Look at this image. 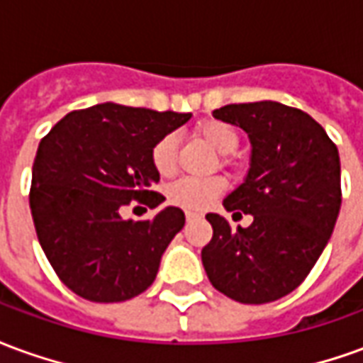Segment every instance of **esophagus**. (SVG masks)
Returning <instances> with one entry per match:
<instances>
[{"instance_id":"obj_1","label":"esophagus","mask_w":363,"mask_h":363,"mask_svg":"<svg viewBox=\"0 0 363 363\" xmlns=\"http://www.w3.org/2000/svg\"><path fill=\"white\" fill-rule=\"evenodd\" d=\"M198 218H202V213H198V212H186V220H189V221L198 220Z\"/></svg>"}]
</instances>
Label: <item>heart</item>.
<instances>
[{"label": "heart", "mask_w": 363, "mask_h": 363, "mask_svg": "<svg viewBox=\"0 0 363 363\" xmlns=\"http://www.w3.org/2000/svg\"><path fill=\"white\" fill-rule=\"evenodd\" d=\"M198 135L221 155L233 153L239 145V135L235 130L220 120H210V122L200 124ZM151 161H153L155 171L163 177H171L177 171V138L173 134L163 135L153 145ZM223 189H225V181L220 177H212V179L186 177V179L173 182L167 190V196L173 204L186 208V210H204L213 198L220 196Z\"/></svg>", "instance_id": "heart-1"}]
</instances>
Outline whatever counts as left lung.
Returning a JSON list of instances; mask_svg holds the SVG:
<instances>
[{"mask_svg": "<svg viewBox=\"0 0 363 363\" xmlns=\"http://www.w3.org/2000/svg\"><path fill=\"white\" fill-rule=\"evenodd\" d=\"M213 118L249 135V171L223 206L251 213L252 223L233 229L223 216L208 213L213 237L202 264L221 294L270 303L307 278L333 235L342 202L338 150L307 112L274 101L228 104Z\"/></svg>", "mask_w": 363, "mask_h": 363, "instance_id": "left-lung-1", "label": "left lung"}]
</instances>
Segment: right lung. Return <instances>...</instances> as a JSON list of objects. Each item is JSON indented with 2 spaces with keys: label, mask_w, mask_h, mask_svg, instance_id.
I'll return each mask as SVG.
<instances>
[{
  "label": "right lung",
  "mask_w": 363,
  "mask_h": 363,
  "mask_svg": "<svg viewBox=\"0 0 363 363\" xmlns=\"http://www.w3.org/2000/svg\"><path fill=\"white\" fill-rule=\"evenodd\" d=\"M192 114L116 103L74 111L44 138L30 186V213L46 259L77 296L116 303L140 296L161 257L184 228V212L165 206L151 220H124L120 208L140 200L157 208L153 145Z\"/></svg>",
  "instance_id": "add662e5"
}]
</instances>
